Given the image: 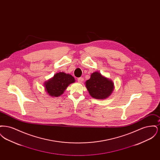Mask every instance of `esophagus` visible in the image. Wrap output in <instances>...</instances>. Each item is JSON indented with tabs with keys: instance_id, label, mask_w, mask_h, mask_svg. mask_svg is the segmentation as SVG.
I'll return each instance as SVG.
<instances>
[{
	"instance_id": "obj_1",
	"label": "esophagus",
	"mask_w": 160,
	"mask_h": 160,
	"mask_svg": "<svg viewBox=\"0 0 160 160\" xmlns=\"http://www.w3.org/2000/svg\"><path fill=\"white\" fill-rule=\"evenodd\" d=\"M77 81H78V83H82V82H83L84 78H83V77H80V78H78V79H77Z\"/></svg>"
}]
</instances>
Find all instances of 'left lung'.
<instances>
[{
    "mask_svg": "<svg viewBox=\"0 0 160 160\" xmlns=\"http://www.w3.org/2000/svg\"><path fill=\"white\" fill-rule=\"evenodd\" d=\"M85 84L90 95L95 99H106L114 91L113 81L97 71L92 74L91 78L85 82Z\"/></svg>",
    "mask_w": 160,
    "mask_h": 160,
    "instance_id": "8db88e82",
    "label": "left lung"
}]
</instances>
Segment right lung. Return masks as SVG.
I'll use <instances>...</instances> for the list:
<instances>
[{
    "label": "right lung",
    "instance_id": "1",
    "mask_svg": "<svg viewBox=\"0 0 160 160\" xmlns=\"http://www.w3.org/2000/svg\"><path fill=\"white\" fill-rule=\"evenodd\" d=\"M75 82V78L69 74L59 72L44 84L45 91L52 97H58L63 93L70 84Z\"/></svg>",
    "mask_w": 160,
    "mask_h": 160
}]
</instances>
